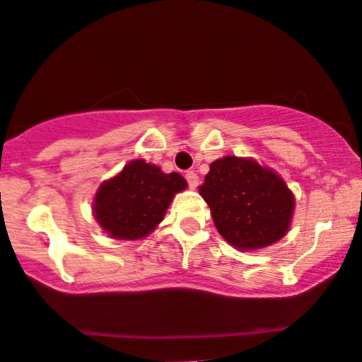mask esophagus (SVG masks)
Segmentation results:
<instances>
[{
	"label": "esophagus",
	"mask_w": 362,
	"mask_h": 362,
	"mask_svg": "<svg viewBox=\"0 0 362 362\" xmlns=\"http://www.w3.org/2000/svg\"><path fill=\"white\" fill-rule=\"evenodd\" d=\"M185 180H187L190 189H196L199 185V177H197L196 172H187L185 173Z\"/></svg>",
	"instance_id": "1"
}]
</instances>
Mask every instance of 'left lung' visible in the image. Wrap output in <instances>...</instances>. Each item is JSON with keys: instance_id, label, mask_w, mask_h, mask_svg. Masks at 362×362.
I'll return each mask as SVG.
<instances>
[{"instance_id": "obj_1", "label": "left lung", "mask_w": 362, "mask_h": 362, "mask_svg": "<svg viewBox=\"0 0 362 362\" xmlns=\"http://www.w3.org/2000/svg\"><path fill=\"white\" fill-rule=\"evenodd\" d=\"M199 194L220 235L240 251L268 247L291 226L296 204L291 189L280 175L249 158L213 161Z\"/></svg>"}]
</instances>
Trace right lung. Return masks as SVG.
Segmentation results:
<instances>
[{"instance_id": "right-lung-1", "label": "right lung", "mask_w": 362, "mask_h": 362, "mask_svg": "<svg viewBox=\"0 0 362 362\" xmlns=\"http://www.w3.org/2000/svg\"><path fill=\"white\" fill-rule=\"evenodd\" d=\"M185 187L182 175L163 173L156 165L134 160L98 189L94 218L115 239H142L160 225L175 194Z\"/></svg>"}]
</instances>
